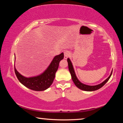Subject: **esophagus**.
Instances as JSON below:
<instances>
[{
	"label": "esophagus",
	"mask_w": 123,
	"mask_h": 123,
	"mask_svg": "<svg viewBox=\"0 0 123 123\" xmlns=\"http://www.w3.org/2000/svg\"><path fill=\"white\" fill-rule=\"evenodd\" d=\"M70 52L69 51H64V59H67V58L70 55Z\"/></svg>",
	"instance_id": "obj_1"
}]
</instances>
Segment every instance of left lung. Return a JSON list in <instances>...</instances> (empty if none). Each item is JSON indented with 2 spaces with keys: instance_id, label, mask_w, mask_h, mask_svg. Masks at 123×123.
I'll return each mask as SVG.
<instances>
[{
  "instance_id": "1",
  "label": "left lung",
  "mask_w": 123,
  "mask_h": 123,
  "mask_svg": "<svg viewBox=\"0 0 123 123\" xmlns=\"http://www.w3.org/2000/svg\"><path fill=\"white\" fill-rule=\"evenodd\" d=\"M67 62L68 64V68H69L70 73L71 74L73 81L74 82V84L75 85V86L78 87V88L83 91H94L97 90V89H99V88H100L101 87H103L104 85H105L106 83L108 81H109L110 77H111V75L112 74V71L111 73V74L110 75V76L108 77V78L106 79L104 81L101 83L100 84L95 85V86H89V85H87L82 84V83L80 81L78 80V79L77 78V77L76 76L75 73L74 69L73 66V64L72 63V62L70 61V60L69 58L67 59Z\"/></svg>"
}]
</instances>
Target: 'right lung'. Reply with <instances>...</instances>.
I'll list each match as a JSON object with an SVG mask.
<instances>
[{
    "label": "right lung",
    "mask_w": 123,
    "mask_h": 123,
    "mask_svg": "<svg viewBox=\"0 0 123 123\" xmlns=\"http://www.w3.org/2000/svg\"><path fill=\"white\" fill-rule=\"evenodd\" d=\"M64 54L55 56L48 67L42 74L38 76L26 78L22 75L16 70L15 66L14 72L19 82L27 88L35 91H44L49 88L53 84L55 73L59 67L60 61L63 59Z\"/></svg>",
    "instance_id": "1"
}]
</instances>
